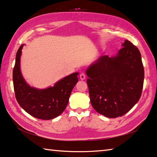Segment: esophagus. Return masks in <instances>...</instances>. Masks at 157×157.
I'll use <instances>...</instances> for the list:
<instances>
[{
	"mask_svg": "<svg viewBox=\"0 0 157 157\" xmlns=\"http://www.w3.org/2000/svg\"><path fill=\"white\" fill-rule=\"evenodd\" d=\"M86 74H85L84 72H82L81 74H80V78L81 79V80H84L85 78H86Z\"/></svg>",
	"mask_w": 157,
	"mask_h": 157,
	"instance_id": "1",
	"label": "esophagus"
}]
</instances>
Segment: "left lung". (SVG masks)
<instances>
[{"mask_svg":"<svg viewBox=\"0 0 157 157\" xmlns=\"http://www.w3.org/2000/svg\"><path fill=\"white\" fill-rule=\"evenodd\" d=\"M117 56L100 57L87 69L90 101L98 113L108 118L122 117L141 96L144 68L141 53L125 40Z\"/></svg>","mask_w":157,"mask_h":157,"instance_id":"obj_1","label":"left lung"}]
</instances>
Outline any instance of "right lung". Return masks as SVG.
I'll list each match as a JSON object with an SVG mask.
<instances>
[{
  "mask_svg": "<svg viewBox=\"0 0 157 157\" xmlns=\"http://www.w3.org/2000/svg\"><path fill=\"white\" fill-rule=\"evenodd\" d=\"M21 45L16 53L13 70V83L17 102L25 111L38 119L50 120L65 110L71 91L78 81V73H74L63 78L45 90H38L27 85L21 75L20 59Z\"/></svg>",
  "mask_w": 157,
  "mask_h": 157,
  "instance_id": "obj_1",
  "label": "right lung"
}]
</instances>
